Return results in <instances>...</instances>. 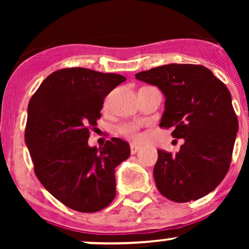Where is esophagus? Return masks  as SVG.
<instances>
[{"mask_svg":"<svg viewBox=\"0 0 249 249\" xmlns=\"http://www.w3.org/2000/svg\"><path fill=\"white\" fill-rule=\"evenodd\" d=\"M130 150H131V153L136 154L139 151V146H137V145H134V144H131Z\"/></svg>","mask_w":249,"mask_h":249,"instance_id":"1","label":"esophagus"}]
</instances>
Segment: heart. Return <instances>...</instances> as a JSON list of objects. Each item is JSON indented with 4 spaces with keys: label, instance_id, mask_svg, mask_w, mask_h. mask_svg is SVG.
<instances>
[{
    "label": "heart",
    "instance_id": "1",
    "mask_svg": "<svg viewBox=\"0 0 249 249\" xmlns=\"http://www.w3.org/2000/svg\"><path fill=\"white\" fill-rule=\"evenodd\" d=\"M141 123L137 122H126L122 123L117 126V132H118L121 136L124 137V138L130 139V141H138L141 138Z\"/></svg>",
    "mask_w": 249,
    "mask_h": 249
}]
</instances>
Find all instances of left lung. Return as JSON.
I'll use <instances>...</instances> for the list:
<instances>
[{
	"mask_svg": "<svg viewBox=\"0 0 249 249\" xmlns=\"http://www.w3.org/2000/svg\"><path fill=\"white\" fill-rule=\"evenodd\" d=\"M165 95L160 127L184 138L178 153L158 151L157 188L174 202H188L215 188L230 170L238 117L227 87L204 65L167 64L136 73Z\"/></svg>",
	"mask_w": 249,
	"mask_h": 249,
	"instance_id": "left-lung-1",
	"label": "left lung"
}]
</instances>
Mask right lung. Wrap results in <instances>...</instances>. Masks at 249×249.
<instances>
[{"mask_svg":"<svg viewBox=\"0 0 249 249\" xmlns=\"http://www.w3.org/2000/svg\"><path fill=\"white\" fill-rule=\"evenodd\" d=\"M124 81L117 73L64 68L42 82L28 105L24 139L34 172L45 190L77 212H98L116 196L115 168L130 157V145L111 138L97 148L88 139L104 98Z\"/></svg>","mask_w":249,"mask_h":249,"instance_id":"right-lung-1","label":"right lung"}]
</instances>
